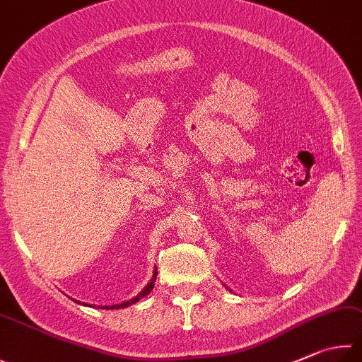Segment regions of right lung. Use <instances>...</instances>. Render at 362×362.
Masks as SVG:
<instances>
[{
  "mask_svg": "<svg viewBox=\"0 0 362 362\" xmlns=\"http://www.w3.org/2000/svg\"><path fill=\"white\" fill-rule=\"evenodd\" d=\"M156 276H158V268L154 269V272H153V279L151 281L148 282V285L145 288H143L137 296L135 298H132V299H129V301H126V303H121V304H115V305H104V308L102 309H124V308H129V305H132V304H135L137 301H140L141 298H145L146 295H149V293H151V290L154 288V282H156Z\"/></svg>",
  "mask_w": 362,
  "mask_h": 362,
  "instance_id": "right-lung-1",
  "label": "right lung"
}]
</instances>
